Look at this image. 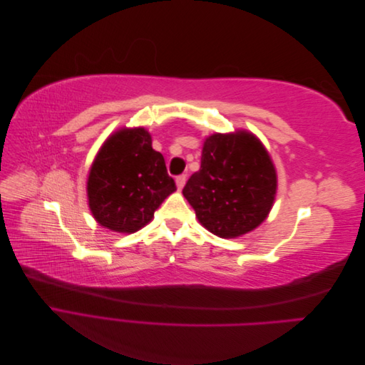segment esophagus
Returning <instances> with one entry per match:
<instances>
[{"label": "esophagus", "instance_id": "obj_1", "mask_svg": "<svg viewBox=\"0 0 365 365\" xmlns=\"http://www.w3.org/2000/svg\"><path fill=\"white\" fill-rule=\"evenodd\" d=\"M176 187H178V190H181L182 187L185 185V181H187V176L185 175H180V176H176Z\"/></svg>", "mask_w": 365, "mask_h": 365}]
</instances>
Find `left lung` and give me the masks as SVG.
<instances>
[{
    "mask_svg": "<svg viewBox=\"0 0 365 365\" xmlns=\"http://www.w3.org/2000/svg\"><path fill=\"white\" fill-rule=\"evenodd\" d=\"M275 192L274 164L259 138L247 130L205 138L201 169L182 189L197 220L224 239L257 228L271 212Z\"/></svg>",
    "mask_w": 365,
    "mask_h": 365,
    "instance_id": "1",
    "label": "left lung"
}]
</instances>
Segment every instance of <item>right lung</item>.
Instances as JSON below:
<instances>
[{
	"label": "right lung",
	"instance_id": "obj_1",
	"mask_svg": "<svg viewBox=\"0 0 365 365\" xmlns=\"http://www.w3.org/2000/svg\"><path fill=\"white\" fill-rule=\"evenodd\" d=\"M175 190L164 157L152 149L145 128H123L109 137L86 182L94 219L117 233H135L149 224L155 210Z\"/></svg>",
	"mask_w": 365,
	"mask_h": 365
}]
</instances>
